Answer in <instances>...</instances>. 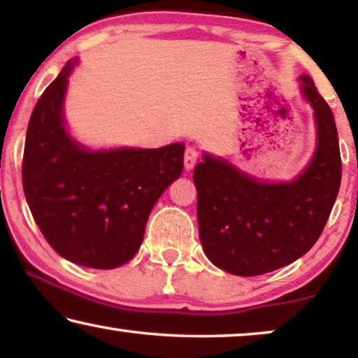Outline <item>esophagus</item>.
Returning a JSON list of instances; mask_svg holds the SVG:
<instances>
[{
    "label": "esophagus",
    "mask_w": 358,
    "mask_h": 358,
    "mask_svg": "<svg viewBox=\"0 0 358 358\" xmlns=\"http://www.w3.org/2000/svg\"><path fill=\"white\" fill-rule=\"evenodd\" d=\"M197 159H199L197 150H195L194 146H187V148H185V153H184V168L187 171L194 169V166L197 164Z\"/></svg>",
    "instance_id": "1"
}]
</instances>
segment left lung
<instances>
[{
	"instance_id": "left-lung-1",
	"label": "left lung",
	"mask_w": 358,
	"mask_h": 358,
	"mask_svg": "<svg viewBox=\"0 0 358 358\" xmlns=\"http://www.w3.org/2000/svg\"><path fill=\"white\" fill-rule=\"evenodd\" d=\"M313 109L316 146L306 168L288 180H262L231 161L202 155L194 169L199 236L208 261L241 277L285 267L313 248L341 187L334 115L311 76H298Z\"/></svg>"
}]
</instances>
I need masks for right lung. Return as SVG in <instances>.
Masks as SVG:
<instances>
[{
  "instance_id": "1",
  "label": "right lung",
  "mask_w": 358,
  "mask_h": 358,
  "mask_svg": "<svg viewBox=\"0 0 358 358\" xmlns=\"http://www.w3.org/2000/svg\"><path fill=\"white\" fill-rule=\"evenodd\" d=\"M78 63V57L68 60L34 107L24 194L37 227L62 257L115 268L138 252L155 203L182 174L185 145L91 150L78 141L65 120L68 78Z\"/></svg>"
}]
</instances>
